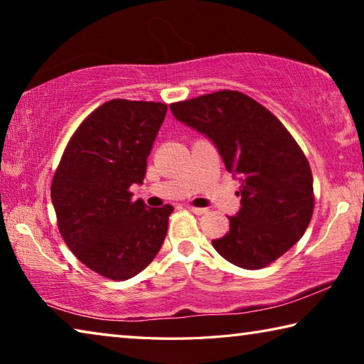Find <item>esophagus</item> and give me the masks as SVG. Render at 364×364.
I'll return each instance as SVG.
<instances>
[{"label": "esophagus", "instance_id": "1", "mask_svg": "<svg viewBox=\"0 0 364 364\" xmlns=\"http://www.w3.org/2000/svg\"><path fill=\"white\" fill-rule=\"evenodd\" d=\"M189 212H193V213H196V215H205L208 210L207 208H202V207H193V205H189V207H186Z\"/></svg>", "mask_w": 364, "mask_h": 364}]
</instances>
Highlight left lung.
Segmentation results:
<instances>
[{
  "instance_id": "left-lung-1",
  "label": "left lung",
  "mask_w": 364,
  "mask_h": 364,
  "mask_svg": "<svg viewBox=\"0 0 364 364\" xmlns=\"http://www.w3.org/2000/svg\"><path fill=\"white\" fill-rule=\"evenodd\" d=\"M170 109L210 138L226 170L241 178V208L230 217V231L212 241L215 250L245 269L278 260L304 236L315 208L311 168L297 141L241 91H215Z\"/></svg>"
}]
</instances>
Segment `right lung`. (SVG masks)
Returning <instances> with one entry per match:
<instances>
[{
  "mask_svg": "<svg viewBox=\"0 0 364 364\" xmlns=\"http://www.w3.org/2000/svg\"><path fill=\"white\" fill-rule=\"evenodd\" d=\"M167 104L112 100L80 123L51 183L60 236L95 273L125 281L162 247L171 205L146 207L130 186L146 176L147 157Z\"/></svg>",
  "mask_w": 364,
  "mask_h": 364,
  "instance_id": "obj_1",
  "label": "right lung"
}]
</instances>
